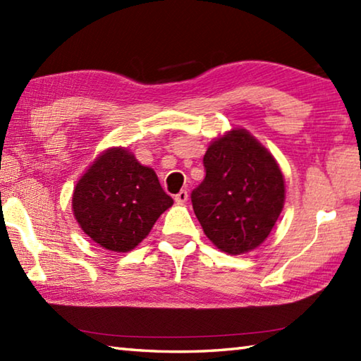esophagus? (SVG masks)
Listing matches in <instances>:
<instances>
[{"label":"esophagus","instance_id":"obj_1","mask_svg":"<svg viewBox=\"0 0 361 361\" xmlns=\"http://www.w3.org/2000/svg\"><path fill=\"white\" fill-rule=\"evenodd\" d=\"M188 197H189V195H188L186 189H181L178 194H175V202L176 204H185L186 200H188Z\"/></svg>","mask_w":361,"mask_h":361}]
</instances>
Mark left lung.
<instances>
[{"mask_svg":"<svg viewBox=\"0 0 361 361\" xmlns=\"http://www.w3.org/2000/svg\"><path fill=\"white\" fill-rule=\"evenodd\" d=\"M205 178L191 194L205 235L221 252L242 255L271 234L285 202V180L274 156L245 129L210 143Z\"/></svg>","mask_w":361,"mask_h":361,"instance_id":"1","label":"left lung"}]
</instances>
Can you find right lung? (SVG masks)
I'll return each mask as SVG.
<instances>
[{
    "instance_id": "right-lung-1",
    "label": "right lung",
    "mask_w": 361,
    "mask_h": 361,
    "mask_svg": "<svg viewBox=\"0 0 361 361\" xmlns=\"http://www.w3.org/2000/svg\"><path fill=\"white\" fill-rule=\"evenodd\" d=\"M73 215L95 243L116 253L135 248L173 199L152 169L126 148H109L76 183Z\"/></svg>"
}]
</instances>
